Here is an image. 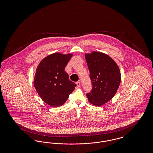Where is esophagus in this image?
I'll use <instances>...</instances> for the list:
<instances>
[{
    "label": "esophagus",
    "mask_w": 153,
    "mask_h": 153,
    "mask_svg": "<svg viewBox=\"0 0 153 153\" xmlns=\"http://www.w3.org/2000/svg\"><path fill=\"white\" fill-rule=\"evenodd\" d=\"M76 84H77V87H80V81H77L76 82Z\"/></svg>",
    "instance_id": "obj_1"
}]
</instances>
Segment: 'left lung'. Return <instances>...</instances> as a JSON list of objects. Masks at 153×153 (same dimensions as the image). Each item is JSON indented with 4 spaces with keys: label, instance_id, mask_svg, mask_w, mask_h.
Segmentation results:
<instances>
[{
    "label": "left lung",
    "instance_id": "left-lung-1",
    "mask_svg": "<svg viewBox=\"0 0 153 153\" xmlns=\"http://www.w3.org/2000/svg\"><path fill=\"white\" fill-rule=\"evenodd\" d=\"M85 57L92 87L86 95L91 104L100 106L117 93L121 81L120 69L112 58L101 52L85 54Z\"/></svg>",
    "mask_w": 153,
    "mask_h": 153
}]
</instances>
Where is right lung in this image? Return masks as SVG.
<instances>
[{"label":"right lung","mask_w":153,"mask_h":153,"mask_svg":"<svg viewBox=\"0 0 153 153\" xmlns=\"http://www.w3.org/2000/svg\"><path fill=\"white\" fill-rule=\"evenodd\" d=\"M72 57V54L54 53L44 58L37 66L34 87L41 98L51 107L63 105L76 86L64 71Z\"/></svg>","instance_id":"1"}]
</instances>
